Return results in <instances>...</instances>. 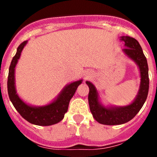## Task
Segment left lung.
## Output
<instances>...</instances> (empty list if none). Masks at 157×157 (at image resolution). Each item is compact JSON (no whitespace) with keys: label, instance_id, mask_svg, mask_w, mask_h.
Instances as JSON below:
<instances>
[{"label":"left lung","instance_id":"left-lung-1","mask_svg":"<svg viewBox=\"0 0 157 157\" xmlns=\"http://www.w3.org/2000/svg\"><path fill=\"white\" fill-rule=\"evenodd\" d=\"M121 39L124 42L126 46V48L123 49L124 52L137 63L140 68L141 82L135 100L128 106L105 108L99 102L97 91L93 83L86 82L90 88L88 100L92 115L96 121L106 125L121 124L131 121L142 108L148 95V64L141 46L135 39L130 36H122Z\"/></svg>","mask_w":157,"mask_h":157}]
</instances>
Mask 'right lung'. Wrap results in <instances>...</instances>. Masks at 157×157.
<instances>
[{"label": "right lung", "instance_id": "1", "mask_svg": "<svg viewBox=\"0 0 157 157\" xmlns=\"http://www.w3.org/2000/svg\"><path fill=\"white\" fill-rule=\"evenodd\" d=\"M26 41L22 42L17 48V53L13 58L9 68L7 79V91L11 102L20 115L29 123L36 125L48 126L60 122L67 112L70 100L75 93L82 80L74 82L63 90L56 100L48 105L42 107H32L26 105L19 98L16 93L14 83V71Z\"/></svg>", "mask_w": 157, "mask_h": 157}]
</instances>
